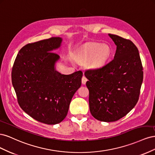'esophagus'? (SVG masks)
<instances>
[{
    "label": "esophagus",
    "instance_id": "1",
    "mask_svg": "<svg viewBox=\"0 0 155 155\" xmlns=\"http://www.w3.org/2000/svg\"><path fill=\"white\" fill-rule=\"evenodd\" d=\"M87 81V78H86L85 76H83V78H82V80H81V82H82L83 85H85V83H86Z\"/></svg>",
    "mask_w": 155,
    "mask_h": 155
}]
</instances>
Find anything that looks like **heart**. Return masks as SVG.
Masks as SVG:
<instances>
[{
  "instance_id": "b5f03b06",
  "label": "heart",
  "mask_w": 155,
  "mask_h": 155,
  "mask_svg": "<svg viewBox=\"0 0 155 155\" xmlns=\"http://www.w3.org/2000/svg\"><path fill=\"white\" fill-rule=\"evenodd\" d=\"M111 50L107 45L93 43L81 54L78 55L76 60L79 63H88L89 67L97 68L104 65L109 59Z\"/></svg>"
}]
</instances>
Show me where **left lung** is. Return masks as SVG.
<instances>
[{"mask_svg":"<svg viewBox=\"0 0 155 155\" xmlns=\"http://www.w3.org/2000/svg\"><path fill=\"white\" fill-rule=\"evenodd\" d=\"M109 35L116 46L114 59L101 68L85 72L91 113L105 122L120 120L134 107L143 74L138 50L133 42Z\"/></svg>","mask_w":155,"mask_h":155,"instance_id":"1","label":"left lung"}]
</instances>
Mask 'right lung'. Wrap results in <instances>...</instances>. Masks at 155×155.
<instances>
[{
    "label": "right lung",
    "instance_id": "add662e5",
    "mask_svg": "<svg viewBox=\"0 0 155 155\" xmlns=\"http://www.w3.org/2000/svg\"><path fill=\"white\" fill-rule=\"evenodd\" d=\"M61 37L25 45L19 50L12 72L18 105L39 122L55 125L67 116L74 94L81 87L83 73L64 75L55 70Z\"/></svg>",
    "mask_w": 155,
    "mask_h": 155
}]
</instances>
